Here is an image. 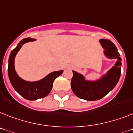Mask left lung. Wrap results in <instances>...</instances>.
<instances>
[{"instance_id": "1", "label": "left lung", "mask_w": 133, "mask_h": 133, "mask_svg": "<svg viewBox=\"0 0 133 133\" xmlns=\"http://www.w3.org/2000/svg\"><path fill=\"white\" fill-rule=\"evenodd\" d=\"M99 42L105 49V55L118 61L106 75L95 82L85 80L83 76L73 71L71 80L72 91L78 97L87 101H96L107 95L116 87L121 74V57L116 46L108 39H101Z\"/></svg>"}]
</instances>
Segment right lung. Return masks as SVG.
I'll return each instance as SVG.
<instances>
[{"instance_id":"add662e5","label":"right lung","mask_w":133,"mask_h":133,"mask_svg":"<svg viewBox=\"0 0 133 133\" xmlns=\"http://www.w3.org/2000/svg\"><path fill=\"white\" fill-rule=\"evenodd\" d=\"M34 41L35 40L33 38H26L20 41L16 47L11 52L8 65V75L13 87L22 97L30 101L47 96L52 89L55 79L63 73V70L51 72L45 78L37 82H28L20 78L15 71L14 59L15 55L24 43Z\"/></svg>"}]
</instances>
